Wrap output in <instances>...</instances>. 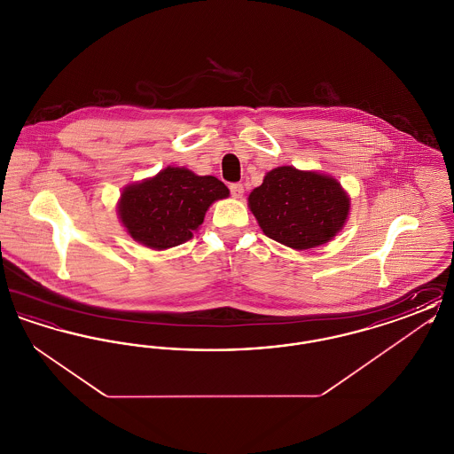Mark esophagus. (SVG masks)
Masks as SVG:
<instances>
[{
  "instance_id": "1",
  "label": "esophagus",
  "mask_w": 454,
  "mask_h": 454,
  "mask_svg": "<svg viewBox=\"0 0 454 454\" xmlns=\"http://www.w3.org/2000/svg\"><path fill=\"white\" fill-rule=\"evenodd\" d=\"M230 192H231V195H233L235 199H239V197L243 195V192H245V189H243L241 184H231V185H230Z\"/></svg>"
}]
</instances>
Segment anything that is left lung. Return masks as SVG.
<instances>
[{
    "label": "left lung",
    "mask_w": 454,
    "mask_h": 454,
    "mask_svg": "<svg viewBox=\"0 0 454 454\" xmlns=\"http://www.w3.org/2000/svg\"><path fill=\"white\" fill-rule=\"evenodd\" d=\"M248 206L267 237L294 250L324 245L342 230L348 215V197L337 180L294 167L267 173Z\"/></svg>",
    "instance_id": "1"
}]
</instances>
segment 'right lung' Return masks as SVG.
I'll return each mask as SVG.
<instances>
[{"label": "right lung", "instance_id": "1", "mask_svg": "<svg viewBox=\"0 0 454 454\" xmlns=\"http://www.w3.org/2000/svg\"><path fill=\"white\" fill-rule=\"evenodd\" d=\"M228 195V187L216 176L168 167L150 180L126 187L119 215L136 241L165 250L191 239L209 206Z\"/></svg>", "mask_w": 454, "mask_h": 454}]
</instances>
